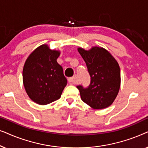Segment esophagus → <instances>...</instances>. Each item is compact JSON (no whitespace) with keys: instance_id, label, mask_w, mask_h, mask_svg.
I'll return each mask as SVG.
<instances>
[{"instance_id":"34e87169","label":"esophagus","mask_w":148,"mask_h":148,"mask_svg":"<svg viewBox=\"0 0 148 148\" xmlns=\"http://www.w3.org/2000/svg\"><path fill=\"white\" fill-rule=\"evenodd\" d=\"M68 81L71 84H75L76 83V77L73 76V77H72L69 78Z\"/></svg>"}]
</instances>
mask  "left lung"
Segmentation results:
<instances>
[{"label": "left lung", "instance_id": "obj_1", "mask_svg": "<svg viewBox=\"0 0 148 148\" xmlns=\"http://www.w3.org/2000/svg\"><path fill=\"white\" fill-rule=\"evenodd\" d=\"M78 52L86 62L91 77L88 88L82 86L81 98L94 109L110 106L118 95L121 86V71L119 63L104 48L94 46L89 50L79 48Z\"/></svg>", "mask_w": 148, "mask_h": 148}]
</instances>
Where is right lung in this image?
Masks as SVG:
<instances>
[{"instance_id": "add662e5", "label": "right lung", "mask_w": 148, "mask_h": 148, "mask_svg": "<svg viewBox=\"0 0 148 148\" xmlns=\"http://www.w3.org/2000/svg\"><path fill=\"white\" fill-rule=\"evenodd\" d=\"M60 53L42 44L26 60L23 69L24 88L36 104L46 105L58 100L66 86L62 67L56 61Z\"/></svg>"}]
</instances>
